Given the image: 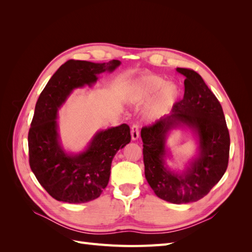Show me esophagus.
I'll return each instance as SVG.
<instances>
[{
  "instance_id": "1",
  "label": "esophagus",
  "mask_w": 252,
  "mask_h": 252,
  "mask_svg": "<svg viewBox=\"0 0 252 252\" xmlns=\"http://www.w3.org/2000/svg\"><path fill=\"white\" fill-rule=\"evenodd\" d=\"M139 135H140V128L138 125H132L131 127V139L133 141L138 140L139 139Z\"/></svg>"
}]
</instances>
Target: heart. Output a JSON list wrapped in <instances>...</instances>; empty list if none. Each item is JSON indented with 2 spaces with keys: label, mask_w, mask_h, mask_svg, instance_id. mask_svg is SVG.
I'll return each instance as SVG.
<instances>
[{
  "label": "heart",
  "mask_w": 252,
  "mask_h": 252,
  "mask_svg": "<svg viewBox=\"0 0 252 252\" xmlns=\"http://www.w3.org/2000/svg\"><path fill=\"white\" fill-rule=\"evenodd\" d=\"M180 93L177 84L167 83L165 79L156 74H148L132 83L128 91V97L133 104H144L155 98L149 110V118L156 119L173 107L179 100Z\"/></svg>",
  "instance_id": "1"
}]
</instances>
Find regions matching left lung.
<instances>
[{
  "mask_svg": "<svg viewBox=\"0 0 252 252\" xmlns=\"http://www.w3.org/2000/svg\"><path fill=\"white\" fill-rule=\"evenodd\" d=\"M185 75L184 97L168 116L142 128L145 178L155 193L172 204L196 202L222 179L229 158L230 138L220 102L201 75L188 68H177ZM188 126L197 135L199 156L182 174L164 164L165 138L171 128Z\"/></svg>",
  "mask_w": 252,
  "mask_h": 252,
  "instance_id": "1",
  "label": "left lung"
}]
</instances>
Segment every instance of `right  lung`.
Listing matches in <instances>:
<instances>
[{
    "mask_svg": "<svg viewBox=\"0 0 252 252\" xmlns=\"http://www.w3.org/2000/svg\"><path fill=\"white\" fill-rule=\"evenodd\" d=\"M121 62L93 63L69 60L41 93L28 132L29 165L43 188L57 201L81 204L101 195L110 177L114 155L131 140L127 124L97 131L86 150L69 155L61 146L58 110L75 88L89 87L97 75L112 72Z\"/></svg>",
    "mask_w": 252,
    "mask_h": 252,
    "instance_id": "obj_1",
    "label": "right lung"
}]
</instances>
